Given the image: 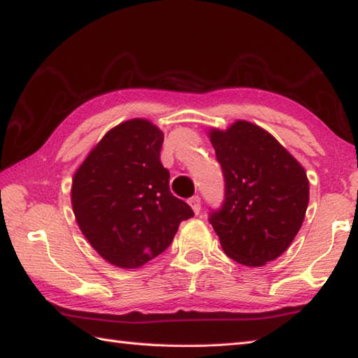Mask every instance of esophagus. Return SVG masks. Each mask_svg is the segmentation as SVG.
Here are the masks:
<instances>
[{
  "mask_svg": "<svg viewBox=\"0 0 358 358\" xmlns=\"http://www.w3.org/2000/svg\"><path fill=\"white\" fill-rule=\"evenodd\" d=\"M187 203H189V206L192 208L194 214L199 215V214H200V209H201V200H200V196H192V199H189Z\"/></svg>",
  "mask_w": 358,
  "mask_h": 358,
  "instance_id": "esophagus-1",
  "label": "esophagus"
}]
</instances>
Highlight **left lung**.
Masks as SVG:
<instances>
[{
    "instance_id": "1",
    "label": "left lung",
    "mask_w": 358,
    "mask_h": 358,
    "mask_svg": "<svg viewBox=\"0 0 358 358\" xmlns=\"http://www.w3.org/2000/svg\"><path fill=\"white\" fill-rule=\"evenodd\" d=\"M208 136L222 164L224 204L209 222L224 254L260 268L291 246L306 215L305 167L263 127L237 120Z\"/></svg>"
}]
</instances>
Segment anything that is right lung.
Here are the masks:
<instances>
[{"mask_svg":"<svg viewBox=\"0 0 358 358\" xmlns=\"http://www.w3.org/2000/svg\"><path fill=\"white\" fill-rule=\"evenodd\" d=\"M163 140L152 121L126 120L104 134L73 173L71 201L80 231L117 268L154 260L194 215L171 194L169 171L159 163Z\"/></svg>","mask_w":358,"mask_h":358,"instance_id":"1","label":"right lung"}]
</instances>
